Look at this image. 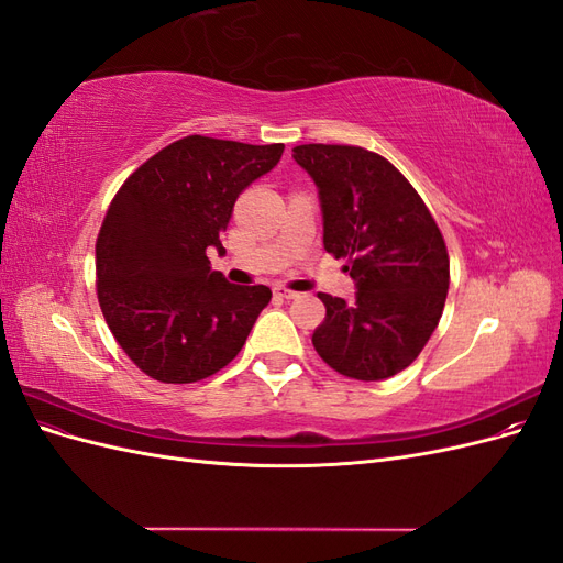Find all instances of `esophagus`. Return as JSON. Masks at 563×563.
<instances>
[{
    "instance_id": "obj_1",
    "label": "esophagus",
    "mask_w": 563,
    "mask_h": 563,
    "mask_svg": "<svg viewBox=\"0 0 563 563\" xmlns=\"http://www.w3.org/2000/svg\"><path fill=\"white\" fill-rule=\"evenodd\" d=\"M275 294H277L279 298H284V300H296V298H300V294H296V291H288V288H284V286H277V288H275Z\"/></svg>"
}]
</instances>
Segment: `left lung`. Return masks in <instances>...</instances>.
Returning <instances> with one entry per match:
<instances>
[{
    "instance_id": "obj_1",
    "label": "left lung",
    "mask_w": 563,
    "mask_h": 563,
    "mask_svg": "<svg viewBox=\"0 0 563 563\" xmlns=\"http://www.w3.org/2000/svg\"><path fill=\"white\" fill-rule=\"evenodd\" d=\"M294 159L319 192L323 249L347 258L352 302L319 294L327 319L319 356L356 380L411 364L434 333L449 294V253L432 213L385 157L354 145H298Z\"/></svg>"
}]
</instances>
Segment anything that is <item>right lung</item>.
<instances>
[{"instance_id": "1", "label": "right lung", "mask_w": 563, "mask_h": 563, "mask_svg": "<svg viewBox=\"0 0 563 563\" xmlns=\"http://www.w3.org/2000/svg\"><path fill=\"white\" fill-rule=\"evenodd\" d=\"M284 145L187 135L150 157L112 199L96 242L98 302L129 360L162 383H197L228 366L267 308V286L230 284L209 249L236 197Z\"/></svg>"}]
</instances>
